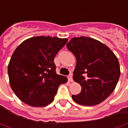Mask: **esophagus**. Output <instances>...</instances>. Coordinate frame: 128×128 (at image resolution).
I'll use <instances>...</instances> for the list:
<instances>
[{
    "instance_id": "1",
    "label": "esophagus",
    "mask_w": 128,
    "mask_h": 128,
    "mask_svg": "<svg viewBox=\"0 0 128 128\" xmlns=\"http://www.w3.org/2000/svg\"><path fill=\"white\" fill-rule=\"evenodd\" d=\"M68 81L69 82H72V73H70L69 76H68Z\"/></svg>"
}]
</instances>
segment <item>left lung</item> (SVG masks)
<instances>
[{"instance_id":"8db88e82","label":"left lung","mask_w":128,"mask_h":128,"mask_svg":"<svg viewBox=\"0 0 128 128\" xmlns=\"http://www.w3.org/2000/svg\"><path fill=\"white\" fill-rule=\"evenodd\" d=\"M66 46L76 58L72 78L81 86V92L72 98L82 106L100 104L114 91L119 80L118 58L107 46L91 38H72Z\"/></svg>"}]
</instances>
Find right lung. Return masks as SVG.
<instances>
[{
	"mask_svg": "<svg viewBox=\"0 0 128 128\" xmlns=\"http://www.w3.org/2000/svg\"><path fill=\"white\" fill-rule=\"evenodd\" d=\"M67 38L37 36L24 40L14 50L8 72L10 86L18 98L32 107L51 103L59 86L68 81L56 72L54 58Z\"/></svg>",
	"mask_w": 128,
	"mask_h": 128,
	"instance_id": "1",
	"label": "right lung"
}]
</instances>
